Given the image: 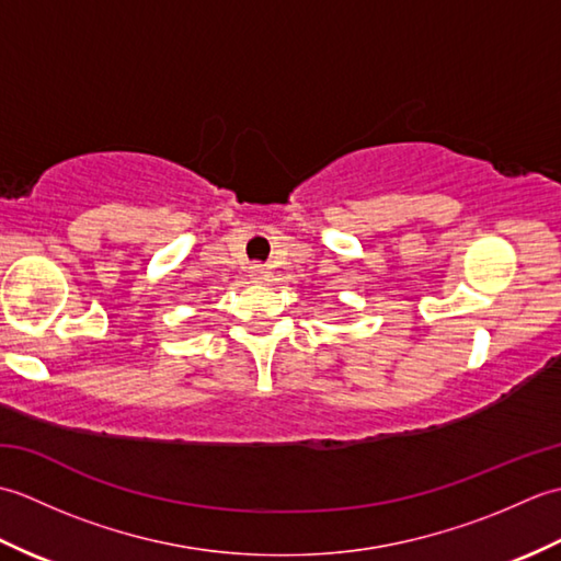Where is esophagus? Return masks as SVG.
Listing matches in <instances>:
<instances>
[{
    "label": "esophagus",
    "mask_w": 561,
    "mask_h": 561,
    "mask_svg": "<svg viewBox=\"0 0 561 561\" xmlns=\"http://www.w3.org/2000/svg\"><path fill=\"white\" fill-rule=\"evenodd\" d=\"M250 279H253V282L265 279V267H262V265H250Z\"/></svg>",
    "instance_id": "esophagus-1"
}]
</instances>
